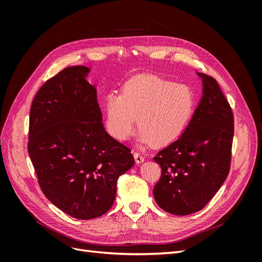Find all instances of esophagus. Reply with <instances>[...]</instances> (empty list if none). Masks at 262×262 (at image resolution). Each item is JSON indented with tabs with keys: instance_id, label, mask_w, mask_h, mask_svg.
<instances>
[{
	"instance_id": "obj_1",
	"label": "esophagus",
	"mask_w": 262,
	"mask_h": 262,
	"mask_svg": "<svg viewBox=\"0 0 262 262\" xmlns=\"http://www.w3.org/2000/svg\"><path fill=\"white\" fill-rule=\"evenodd\" d=\"M134 160H136V162L138 164L143 163L144 162V156L142 155V154H140L139 152H134Z\"/></svg>"
}]
</instances>
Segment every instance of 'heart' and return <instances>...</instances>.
Listing matches in <instances>:
<instances>
[{"label":"heart","mask_w":262,"mask_h":262,"mask_svg":"<svg viewBox=\"0 0 262 262\" xmlns=\"http://www.w3.org/2000/svg\"><path fill=\"white\" fill-rule=\"evenodd\" d=\"M105 126L110 136L124 141L137 124L145 143L165 145L184 132L194 108L191 87L155 74H139L125 81L121 94L104 97Z\"/></svg>","instance_id":"heart-1"}]
</instances>
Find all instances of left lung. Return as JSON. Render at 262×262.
Here are the masks:
<instances>
[{
  "label": "left lung",
  "instance_id": "left-lung-1",
  "mask_svg": "<svg viewBox=\"0 0 262 262\" xmlns=\"http://www.w3.org/2000/svg\"><path fill=\"white\" fill-rule=\"evenodd\" d=\"M202 78L203 95L181 137L154 157L162 176L154 187L156 203L175 215L202 210L228 175L234 116L215 78Z\"/></svg>",
  "mask_w": 262,
  "mask_h": 262
}]
</instances>
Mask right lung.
<instances>
[{"label": "right lung", "instance_id": "right-lung-1", "mask_svg": "<svg viewBox=\"0 0 262 262\" xmlns=\"http://www.w3.org/2000/svg\"><path fill=\"white\" fill-rule=\"evenodd\" d=\"M90 69L70 67L47 81L30 107L28 153L43 194L78 220L105 214L117 181L134 165L131 149L102 124Z\"/></svg>", "mask_w": 262, "mask_h": 262}]
</instances>
